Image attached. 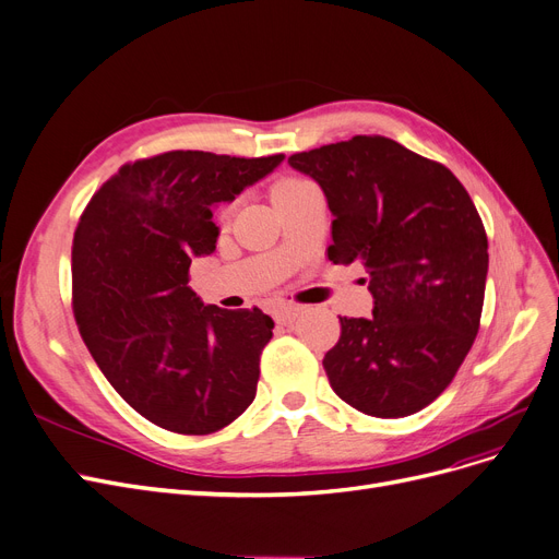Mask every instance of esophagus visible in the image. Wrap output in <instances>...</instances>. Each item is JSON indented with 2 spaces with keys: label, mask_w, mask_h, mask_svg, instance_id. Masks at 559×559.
I'll return each mask as SVG.
<instances>
[{
  "label": "esophagus",
  "mask_w": 559,
  "mask_h": 559,
  "mask_svg": "<svg viewBox=\"0 0 559 559\" xmlns=\"http://www.w3.org/2000/svg\"><path fill=\"white\" fill-rule=\"evenodd\" d=\"M301 308L299 306H293V304H283L278 308H274V320L278 324H293L297 318H299Z\"/></svg>",
  "instance_id": "1"
}]
</instances>
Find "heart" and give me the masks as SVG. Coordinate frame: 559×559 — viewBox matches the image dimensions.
<instances>
[{
	"mask_svg": "<svg viewBox=\"0 0 559 559\" xmlns=\"http://www.w3.org/2000/svg\"><path fill=\"white\" fill-rule=\"evenodd\" d=\"M306 187H310V182L299 180V178H283V180H278V182L274 185V191H272L274 203H281V201H285V199H289V197H295L297 191H301V189H306ZM228 214H230V205H226V207L222 210L224 219H226Z\"/></svg>",
	"mask_w": 559,
	"mask_h": 559,
	"instance_id": "obj_1",
	"label": "heart"
}]
</instances>
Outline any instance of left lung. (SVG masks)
<instances>
[{
  "instance_id": "obj_1",
  "label": "left lung",
  "mask_w": 559,
  "mask_h": 559,
  "mask_svg": "<svg viewBox=\"0 0 559 559\" xmlns=\"http://www.w3.org/2000/svg\"><path fill=\"white\" fill-rule=\"evenodd\" d=\"M324 191L335 264L362 262L372 318H340L324 370L340 400L377 418H404L439 397L479 329L489 241L450 168L385 136L287 159ZM366 281V278H362Z\"/></svg>"
}]
</instances>
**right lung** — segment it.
<instances>
[{
	"instance_id": "obj_1",
	"label": "right lung",
	"mask_w": 559,
	"mask_h": 559,
	"mask_svg": "<svg viewBox=\"0 0 559 559\" xmlns=\"http://www.w3.org/2000/svg\"><path fill=\"white\" fill-rule=\"evenodd\" d=\"M285 159L174 151L126 164L86 205L72 239V310L107 381L168 431L212 433L245 414L274 322L205 306L193 258L216 249L212 207Z\"/></svg>"
}]
</instances>
